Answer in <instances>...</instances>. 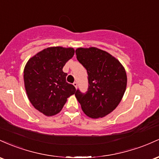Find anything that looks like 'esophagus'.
<instances>
[{
  "instance_id": "obj_1",
  "label": "esophagus",
  "mask_w": 159,
  "mask_h": 159,
  "mask_svg": "<svg viewBox=\"0 0 159 159\" xmlns=\"http://www.w3.org/2000/svg\"><path fill=\"white\" fill-rule=\"evenodd\" d=\"M74 87L75 88H77V85H78V84H77V82H74Z\"/></svg>"
}]
</instances>
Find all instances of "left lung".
<instances>
[{"instance_id": "left-lung-1", "label": "left lung", "mask_w": 159, "mask_h": 159, "mask_svg": "<svg viewBox=\"0 0 159 159\" xmlns=\"http://www.w3.org/2000/svg\"><path fill=\"white\" fill-rule=\"evenodd\" d=\"M76 55L87 70L89 87L85 93L77 89L75 96L88 116L102 118L115 110L124 95L125 70L116 58L97 48H78Z\"/></svg>"}]
</instances>
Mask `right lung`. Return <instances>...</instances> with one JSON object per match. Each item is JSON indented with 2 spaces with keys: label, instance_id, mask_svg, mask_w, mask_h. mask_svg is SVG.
<instances>
[{
  "label": "right lung",
  "instance_id": "right-lung-1",
  "mask_svg": "<svg viewBox=\"0 0 159 159\" xmlns=\"http://www.w3.org/2000/svg\"><path fill=\"white\" fill-rule=\"evenodd\" d=\"M74 55L73 48H46L28 60L24 70L28 98L37 110L47 116L58 113L76 89L67 83L62 69Z\"/></svg>",
  "mask_w": 159,
  "mask_h": 159
}]
</instances>
